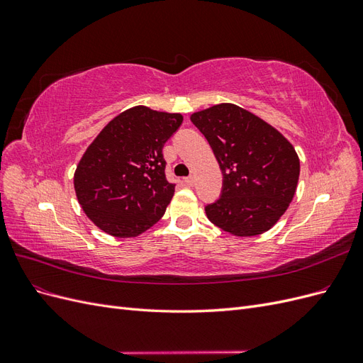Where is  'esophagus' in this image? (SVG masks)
<instances>
[{"mask_svg": "<svg viewBox=\"0 0 363 363\" xmlns=\"http://www.w3.org/2000/svg\"><path fill=\"white\" fill-rule=\"evenodd\" d=\"M184 183L192 186V184L195 183V177H194V175H189V177H186V179H184Z\"/></svg>", "mask_w": 363, "mask_h": 363, "instance_id": "34e87169", "label": "esophagus"}]
</instances>
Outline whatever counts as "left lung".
<instances>
[{"label": "left lung", "instance_id": "left-lung-1", "mask_svg": "<svg viewBox=\"0 0 363 363\" xmlns=\"http://www.w3.org/2000/svg\"><path fill=\"white\" fill-rule=\"evenodd\" d=\"M223 172L219 200L206 206L208 221L248 238L267 232L286 212L300 177L291 142L259 116L223 103L192 113Z\"/></svg>", "mask_w": 363, "mask_h": 363}]
</instances>
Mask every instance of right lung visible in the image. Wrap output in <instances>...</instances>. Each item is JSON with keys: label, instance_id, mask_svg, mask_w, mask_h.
Returning <instances> with one entry per match:
<instances>
[{"label": "right lung", "instance_id": "obj_1", "mask_svg": "<svg viewBox=\"0 0 363 363\" xmlns=\"http://www.w3.org/2000/svg\"><path fill=\"white\" fill-rule=\"evenodd\" d=\"M183 123L180 113L131 107L87 147L74 174L77 199L103 232L133 238L155 225L175 184L164 175L162 148Z\"/></svg>", "mask_w": 363, "mask_h": 363}]
</instances>
